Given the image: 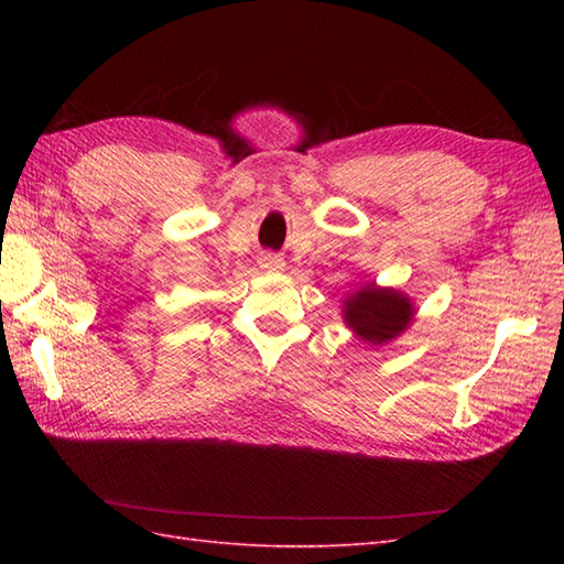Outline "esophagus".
<instances>
[{
    "label": "esophagus",
    "instance_id": "34e87169",
    "mask_svg": "<svg viewBox=\"0 0 564 564\" xmlns=\"http://www.w3.org/2000/svg\"><path fill=\"white\" fill-rule=\"evenodd\" d=\"M283 267H285V263H283L281 257H275V254H263L261 257V269L263 271H281Z\"/></svg>",
    "mask_w": 564,
    "mask_h": 564
}]
</instances>
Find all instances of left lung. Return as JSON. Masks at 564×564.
I'll return each mask as SVG.
<instances>
[{
    "label": "left lung",
    "mask_w": 564,
    "mask_h": 564,
    "mask_svg": "<svg viewBox=\"0 0 564 564\" xmlns=\"http://www.w3.org/2000/svg\"><path fill=\"white\" fill-rule=\"evenodd\" d=\"M416 307L412 297L392 285L366 281L341 301V319L358 339L386 346L410 329Z\"/></svg>",
    "instance_id": "left-lung-1"
}]
</instances>
